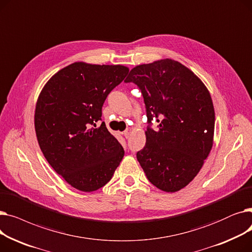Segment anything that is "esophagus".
Here are the masks:
<instances>
[{
  "instance_id": "34e87169",
  "label": "esophagus",
  "mask_w": 252,
  "mask_h": 252,
  "mask_svg": "<svg viewBox=\"0 0 252 252\" xmlns=\"http://www.w3.org/2000/svg\"><path fill=\"white\" fill-rule=\"evenodd\" d=\"M130 133H131V129H128V128H127L126 130H125V131H124V133H123V135H124V136H125V137H126V139H127V138L129 137Z\"/></svg>"
}]
</instances>
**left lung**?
<instances>
[{"instance_id":"1","label":"left lung","mask_w":252,"mask_h":252,"mask_svg":"<svg viewBox=\"0 0 252 252\" xmlns=\"http://www.w3.org/2000/svg\"><path fill=\"white\" fill-rule=\"evenodd\" d=\"M126 83L141 90L148 123L146 145L137 153L147 179L164 192H177L197 176L214 144L215 108L210 94L193 71L173 59L141 64Z\"/></svg>"}]
</instances>
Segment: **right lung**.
Wrapping results in <instances>:
<instances>
[{
	"label": "right lung",
	"mask_w": 252,
	"mask_h": 252,
	"mask_svg": "<svg viewBox=\"0 0 252 252\" xmlns=\"http://www.w3.org/2000/svg\"><path fill=\"white\" fill-rule=\"evenodd\" d=\"M124 65L74 62L53 75L39 94L34 128L49 164L83 192L107 184L125 155L123 146L101 121L102 106L121 84Z\"/></svg>",
	"instance_id": "add662e5"
}]
</instances>
